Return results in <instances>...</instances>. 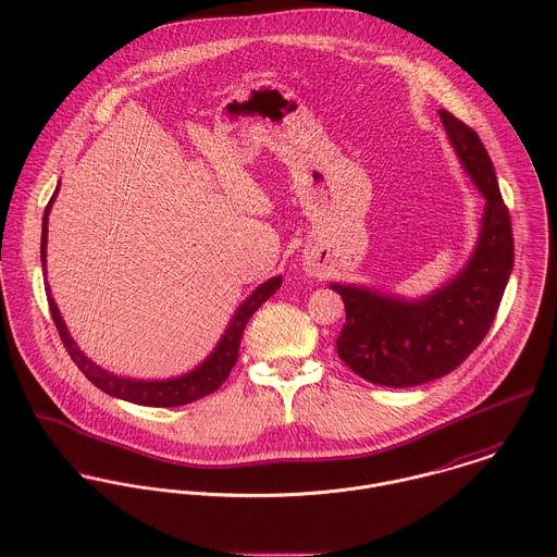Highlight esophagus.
<instances>
[{
	"mask_svg": "<svg viewBox=\"0 0 557 557\" xmlns=\"http://www.w3.org/2000/svg\"><path fill=\"white\" fill-rule=\"evenodd\" d=\"M309 272H313V274H315V272H318V268H315V265H309Z\"/></svg>",
	"mask_w": 557,
	"mask_h": 557,
	"instance_id": "esophagus-1",
	"label": "esophagus"
}]
</instances>
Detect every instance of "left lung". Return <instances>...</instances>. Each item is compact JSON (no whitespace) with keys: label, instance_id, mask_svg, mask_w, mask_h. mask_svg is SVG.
<instances>
[{"label":"left lung","instance_id":"left-lung-1","mask_svg":"<svg viewBox=\"0 0 557 557\" xmlns=\"http://www.w3.org/2000/svg\"><path fill=\"white\" fill-rule=\"evenodd\" d=\"M448 141L484 197L474 252L435 292L409 300L362 285L330 283L345 302L338 358L360 377L388 388L420 386L455 371L486 336L512 272L515 244L495 169L480 137L440 109Z\"/></svg>","mask_w":557,"mask_h":557}]
</instances>
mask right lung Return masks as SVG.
<instances>
[{
	"mask_svg": "<svg viewBox=\"0 0 557 557\" xmlns=\"http://www.w3.org/2000/svg\"><path fill=\"white\" fill-rule=\"evenodd\" d=\"M60 186L55 188L45 216H42V239H40V261H42V272L47 276V234H49V214H51V206L55 201ZM283 285V276H272L270 281L261 283L236 311V315L230 321L225 334L221 336L219 345L214 347V351H210V356L195 367L193 371L171 377V380H131V377H122V375H113L109 371H104L102 367H98L96 362H91L83 351L79 345L75 343V338L71 336L64 319L60 315V309L51 296V287L49 283H45V292H47V300H49V309H51V318L58 325V332L64 341V347L69 349L73 362L79 367L81 373L102 393L111 395V397L122 398L135 405H146V407H177V405H186L193 403L197 398L208 397L210 393L219 391V386L227 380L230 371L234 369L236 360H238L239 341H242V332L248 323V319L252 318V313L272 296L276 294V289Z\"/></svg>",
	"mask_w": 557,
	"mask_h": 557,
	"instance_id": "obj_1",
	"label": "right lung"
}]
</instances>
